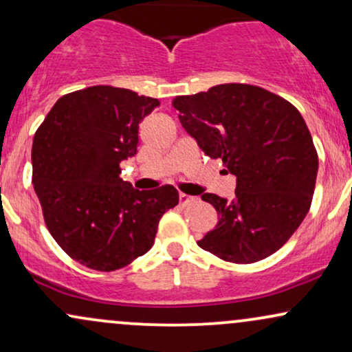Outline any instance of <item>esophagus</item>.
I'll return each instance as SVG.
<instances>
[{
	"label": "esophagus",
	"mask_w": 352,
	"mask_h": 352,
	"mask_svg": "<svg viewBox=\"0 0 352 352\" xmlns=\"http://www.w3.org/2000/svg\"><path fill=\"white\" fill-rule=\"evenodd\" d=\"M193 200H195V198L190 197V195H187V193H180V205H182V206L190 205V203H192Z\"/></svg>",
	"instance_id": "esophagus-1"
}]
</instances>
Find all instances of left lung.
Segmentation results:
<instances>
[{
	"label": "left lung",
	"instance_id": "1",
	"mask_svg": "<svg viewBox=\"0 0 352 352\" xmlns=\"http://www.w3.org/2000/svg\"><path fill=\"white\" fill-rule=\"evenodd\" d=\"M185 131L224 172L236 175L232 200L201 195L218 226L198 245L234 264H252L282 248L310 210L318 154L303 116L290 101L248 83H224L177 96Z\"/></svg>",
	"mask_w": 352,
	"mask_h": 352
}]
</instances>
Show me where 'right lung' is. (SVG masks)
<instances>
[{
	"label": "right lung",
	"mask_w": 352,
	"mask_h": 352,
	"mask_svg": "<svg viewBox=\"0 0 352 352\" xmlns=\"http://www.w3.org/2000/svg\"><path fill=\"white\" fill-rule=\"evenodd\" d=\"M159 100L96 85L57 100L32 142V185L45 226L72 259L100 272L152 248L160 218L179 205L172 185L139 190L120 177L138 152L139 124Z\"/></svg>",
	"instance_id": "right-lung-1"
}]
</instances>
